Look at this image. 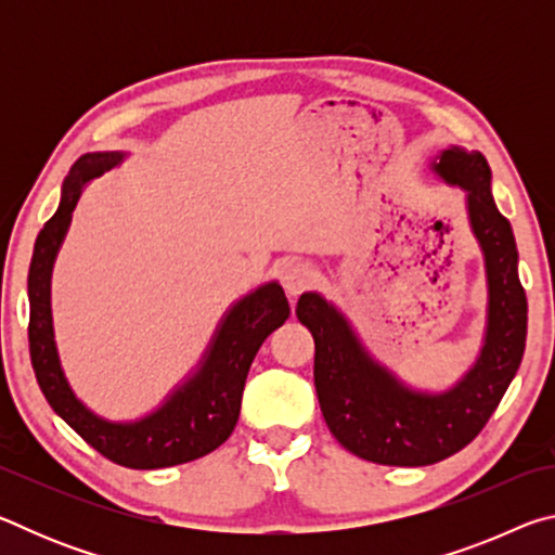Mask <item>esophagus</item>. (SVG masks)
<instances>
[{
  "instance_id": "34e87169",
  "label": "esophagus",
  "mask_w": 555,
  "mask_h": 555,
  "mask_svg": "<svg viewBox=\"0 0 555 555\" xmlns=\"http://www.w3.org/2000/svg\"><path fill=\"white\" fill-rule=\"evenodd\" d=\"M318 281V269L311 261H291L284 271V288L288 296L304 294L306 288H311Z\"/></svg>"
}]
</instances>
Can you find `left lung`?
<instances>
[{"label": "left lung", "mask_w": 555, "mask_h": 555, "mask_svg": "<svg viewBox=\"0 0 555 555\" xmlns=\"http://www.w3.org/2000/svg\"><path fill=\"white\" fill-rule=\"evenodd\" d=\"M465 191L467 220L485 257L487 325L473 367L446 391H421L364 350L343 311L315 291L296 315L315 340V391L337 443L379 465H434L463 450L500 406L526 345V294L509 220L492 198V171L480 152L450 146L430 166Z\"/></svg>", "instance_id": "8db88e82"}]
</instances>
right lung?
<instances>
[{
  "mask_svg": "<svg viewBox=\"0 0 555 555\" xmlns=\"http://www.w3.org/2000/svg\"><path fill=\"white\" fill-rule=\"evenodd\" d=\"M125 154L95 152L80 156L63 181L61 205L43 224L29 267V350L31 364L51 409L98 453L131 469H158L191 463L212 453L237 426L244 382L261 343L291 313L276 281L259 286L234 304L215 331L198 367L176 387L156 411L137 421H107L82 403L65 379L53 340L51 274L70 228L82 188L115 168Z\"/></svg>",
  "mask_w": 555,
  "mask_h": 555,
  "instance_id": "obj_1",
  "label": "right lung"
}]
</instances>
